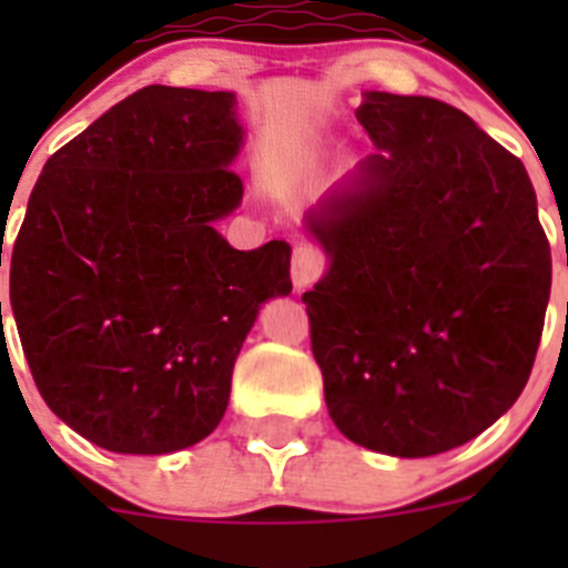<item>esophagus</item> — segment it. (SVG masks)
<instances>
[{
    "mask_svg": "<svg viewBox=\"0 0 568 568\" xmlns=\"http://www.w3.org/2000/svg\"><path fill=\"white\" fill-rule=\"evenodd\" d=\"M321 267H324V261H321L318 250L307 247V244H301V247L293 250V284L295 290L310 287L315 278L321 275Z\"/></svg>",
    "mask_w": 568,
    "mask_h": 568,
    "instance_id": "esophagus-1",
    "label": "esophagus"
}]
</instances>
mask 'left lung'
Returning <instances> with one entry per match:
<instances>
[{
  "mask_svg": "<svg viewBox=\"0 0 568 568\" xmlns=\"http://www.w3.org/2000/svg\"><path fill=\"white\" fill-rule=\"evenodd\" d=\"M358 122L381 153L307 219L329 270L301 301L335 426L373 453L429 458L524 393L549 241L524 162L464 110L373 90Z\"/></svg>",
  "mask_w": 568,
  "mask_h": 568,
  "instance_id": "1",
  "label": "left lung"
}]
</instances>
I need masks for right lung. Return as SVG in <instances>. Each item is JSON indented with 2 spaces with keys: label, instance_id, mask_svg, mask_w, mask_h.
I'll return each instance as SVG.
<instances>
[{
  "label": "right lung",
  "instance_id": "obj_1",
  "mask_svg": "<svg viewBox=\"0 0 568 568\" xmlns=\"http://www.w3.org/2000/svg\"><path fill=\"white\" fill-rule=\"evenodd\" d=\"M241 135L233 93L150 84L30 193L10 307L44 404L90 444L168 455L207 438L261 304L293 290L287 241L235 250L213 227L244 193Z\"/></svg>",
  "mask_w": 568,
  "mask_h": 568
}]
</instances>
